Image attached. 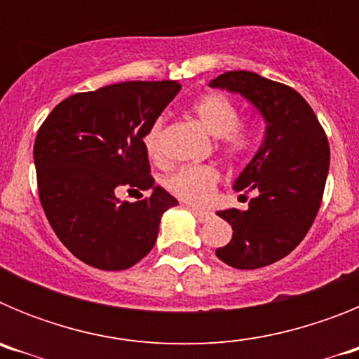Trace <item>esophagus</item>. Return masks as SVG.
Wrapping results in <instances>:
<instances>
[{"label":"esophagus","mask_w":359,"mask_h":359,"mask_svg":"<svg viewBox=\"0 0 359 359\" xmlns=\"http://www.w3.org/2000/svg\"><path fill=\"white\" fill-rule=\"evenodd\" d=\"M192 210V214L196 215V219H198L199 223H208L212 217H214V214L212 212H207V210H198V208H190Z\"/></svg>","instance_id":"esophagus-1"}]
</instances>
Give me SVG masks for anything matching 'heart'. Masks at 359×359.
<instances>
[{
  "mask_svg": "<svg viewBox=\"0 0 359 359\" xmlns=\"http://www.w3.org/2000/svg\"><path fill=\"white\" fill-rule=\"evenodd\" d=\"M203 128L217 138L219 151L231 161L248 158L259 144V129L252 122H241L239 107L223 93H207L190 106ZM163 118H156L144 135V147L152 160H161ZM219 185V170L214 165H185L165 177V187L182 201L203 207L212 201Z\"/></svg>",
  "mask_w": 359,
  "mask_h": 359,
  "instance_id": "b5f03b06",
  "label": "heart"
}]
</instances>
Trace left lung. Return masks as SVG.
I'll return each mask as SVG.
<instances>
[{
	"label": "left lung",
	"mask_w": 359,
	"mask_h": 359,
	"mask_svg": "<svg viewBox=\"0 0 359 359\" xmlns=\"http://www.w3.org/2000/svg\"><path fill=\"white\" fill-rule=\"evenodd\" d=\"M210 86L243 95L266 120L264 142L233 183L236 190H253L255 198L248 210L217 212L233 236L215 255L231 268H264L290 255L318 214L331 158L327 136L290 86L243 69L223 73Z\"/></svg>",
	"instance_id": "obj_1"
}]
</instances>
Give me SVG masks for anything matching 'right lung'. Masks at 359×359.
<instances>
[{
	"mask_svg": "<svg viewBox=\"0 0 359 359\" xmlns=\"http://www.w3.org/2000/svg\"><path fill=\"white\" fill-rule=\"evenodd\" d=\"M182 90L176 81H131L75 93L46 116L34 144L37 189L50 226L79 261L120 271L156 243L176 198L154 187L144 135ZM120 186L153 189L118 202Z\"/></svg>",
	"mask_w": 359,
	"mask_h": 359,
	"instance_id": "1",
	"label": "right lung"
}]
</instances>
